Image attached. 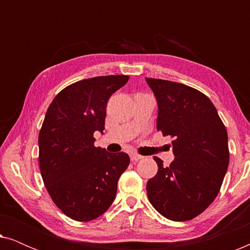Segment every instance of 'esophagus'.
Wrapping results in <instances>:
<instances>
[{"label":"esophagus","instance_id":"1","mask_svg":"<svg viewBox=\"0 0 250 250\" xmlns=\"http://www.w3.org/2000/svg\"><path fill=\"white\" fill-rule=\"evenodd\" d=\"M131 160L133 163H136V162H139L140 159H142L143 158V156H141V155H138V153H131Z\"/></svg>","mask_w":250,"mask_h":250}]
</instances>
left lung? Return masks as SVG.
I'll list each match as a JSON object with an SVG mask.
<instances>
[{
	"mask_svg": "<svg viewBox=\"0 0 250 250\" xmlns=\"http://www.w3.org/2000/svg\"><path fill=\"white\" fill-rule=\"evenodd\" d=\"M158 104L157 129L173 138L168 167L146 183L155 209L168 220H192L213 203L229 166L228 132L209 99L188 85L146 78Z\"/></svg>",
	"mask_w": 250,
	"mask_h": 250,
	"instance_id": "left-lung-1",
	"label": "left lung"
}]
</instances>
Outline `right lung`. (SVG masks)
Segmentation results:
<instances>
[{"label":"right lung","mask_w":250,"mask_h":250,"mask_svg":"<svg viewBox=\"0 0 250 250\" xmlns=\"http://www.w3.org/2000/svg\"><path fill=\"white\" fill-rule=\"evenodd\" d=\"M128 78L110 75L76 82L47 108L39 135L41 175L53 203L71 220L88 222L104 214L127 168V153L94 146L93 134L104 132L109 98Z\"/></svg>","instance_id":"right-lung-1"}]
</instances>
